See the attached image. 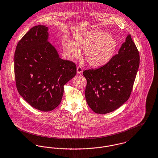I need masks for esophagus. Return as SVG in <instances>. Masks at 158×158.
I'll return each instance as SVG.
<instances>
[{"label":"esophagus","mask_w":158,"mask_h":158,"mask_svg":"<svg viewBox=\"0 0 158 158\" xmlns=\"http://www.w3.org/2000/svg\"><path fill=\"white\" fill-rule=\"evenodd\" d=\"M77 72L78 74H82L83 72V69L81 66H78L77 67Z\"/></svg>","instance_id":"obj_1"}]
</instances>
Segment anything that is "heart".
Returning a JSON list of instances; mask_svg holds the SVG:
<instances>
[{
	"label": "heart",
	"mask_w": 158,
	"mask_h": 158,
	"mask_svg": "<svg viewBox=\"0 0 158 158\" xmlns=\"http://www.w3.org/2000/svg\"><path fill=\"white\" fill-rule=\"evenodd\" d=\"M117 42L111 35L102 30H95L76 36L73 42L68 39L63 41V49L70 60L81 56L93 67H100L108 63L114 56Z\"/></svg>",
	"instance_id": "heart-1"
}]
</instances>
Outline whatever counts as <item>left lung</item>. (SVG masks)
Instances as JSON below:
<instances>
[{"instance_id": "obj_1", "label": "left lung", "mask_w": 158, "mask_h": 158, "mask_svg": "<svg viewBox=\"0 0 158 158\" xmlns=\"http://www.w3.org/2000/svg\"><path fill=\"white\" fill-rule=\"evenodd\" d=\"M139 64V52L128 35L118 54L108 63L84 71L87 81L85 98L93 111L106 114L118 109L128 100Z\"/></svg>"}]
</instances>
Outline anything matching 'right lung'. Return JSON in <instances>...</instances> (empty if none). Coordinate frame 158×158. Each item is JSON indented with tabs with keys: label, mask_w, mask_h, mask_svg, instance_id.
Returning <instances> with one entry per match:
<instances>
[{
	"label": "right lung",
	"mask_w": 158,
	"mask_h": 158,
	"mask_svg": "<svg viewBox=\"0 0 158 158\" xmlns=\"http://www.w3.org/2000/svg\"><path fill=\"white\" fill-rule=\"evenodd\" d=\"M48 28L39 25L22 37L14 54V72L20 95L33 108L49 111L60 104L64 85L76 74L73 62L60 58L49 42Z\"/></svg>",
	"instance_id": "obj_1"
}]
</instances>
